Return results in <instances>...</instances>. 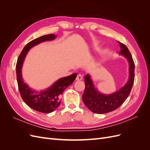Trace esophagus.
Instances as JSON below:
<instances>
[{"label": "esophagus", "instance_id": "esophagus-1", "mask_svg": "<svg viewBox=\"0 0 150 150\" xmlns=\"http://www.w3.org/2000/svg\"><path fill=\"white\" fill-rule=\"evenodd\" d=\"M83 79V76L81 75V74H78V76H77L76 78V81H80Z\"/></svg>", "mask_w": 150, "mask_h": 150}]
</instances>
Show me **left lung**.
<instances>
[{
  "label": "left lung",
  "mask_w": 150,
  "mask_h": 150,
  "mask_svg": "<svg viewBox=\"0 0 150 150\" xmlns=\"http://www.w3.org/2000/svg\"><path fill=\"white\" fill-rule=\"evenodd\" d=\"M120 44V55L125 57L128 62L129 77L126 84L118 90L111 94H103L95 86L91 76L87 74L84 77L85 90L83 101L85 106L93 112L104 114L118 108L128 98L133 87L134 79V63L129 50L125 44Z\"/></svg>",
  "instance_id": "obj_1"
}]
</instances>
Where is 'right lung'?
Returning <instances> with one entry per match:
<instances>
[{"label": "right lung", "mask_w": 150, "mask_h": 150, "mask_svg": "<svg viewBox=\"0 0 150 150\" xmlns=\"http://www.w3.org/2000/svg\"><path fill=\"white\" fill-rule=\"evenodd\" d=\"M56 38L55 34H47L35 39L24 47L17 59L16 64L17 81L21 98L34 110L50 113L54 111L61 104V97L64 91L74 82L77 73L59 78L49 87L37 91L29 87L22 78V69L25 57L29 50L37 45L46 41H51Z\"/></svg>", "instance_id": "right-lung-1"}]
</instances>
